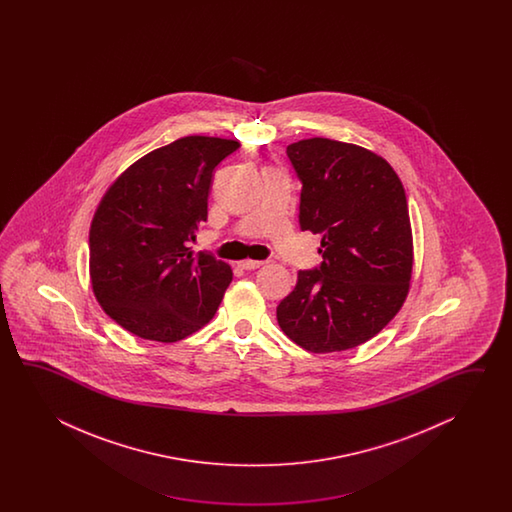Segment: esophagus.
Wrapping results in <instances>:
<instances>
[{
    "instance_id": "obj_1",
    "label": "esophagus",
    "mask_w": 512,
    "mask_h": 512,
    "mask_svg": "<svg viewBox=\"0 0 512 512\" xmlns=\"http://www.w3.org/2000/svg\"><path fill=\"white\" fill-rule=\"evenodd\" d=\"M263 263H265V261L243 260L240 261V267L241 269H245V271H254V269H260Z\"/></svg>"
}]
</instances>
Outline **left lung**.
I'll return each instance as SVG.
<instances>
[{"label":"left lung","instance_id":"left-lung-1","mask_svg":"<svg viewBox=\"0 0 512 512\" xmlns=\"http://www.w3.org/2000/svg\"><path fill=\"white\" fill-rule=\"evenodd\" d=\"M287 157L302 183L300 229L322 234V263L298 272L278 324L313 353L357 348L397 315L410 287L403 183L382 157L348 142L304 139Z\"/></svg>","mask_w":512,"mask_h":512}]
</instances>
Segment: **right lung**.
I'll return each mask as SVG.
<instances>
[{
	"label": "right lung",
	"instance_id": "1",
	"mask_svg": "<svg viewBox=\"0 0 512 512\" xmlns=\"http://www.w3.org/2000/svg\"><path fill=\"white\" fill-rule=\"evenodd\" d=\"M240 142L192 135L144 155L109 186L89 230L98 304L137 337L177 342L216 315L229 265L188 243L208 216L214 170Z\"/></svg>",
	"mask_w": 512,
	"mask_h": 512
}]
</instances>
